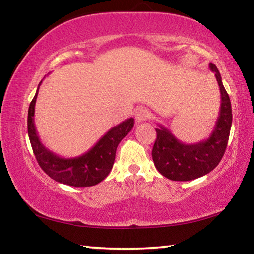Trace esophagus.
<instances>
[{
    "label": "esophagus",
    "mask_w": 254,
    "mask_h": 254,
    "mask_svg": "<svg viewBox=\"0 0 254 254\" xmlns=\"http://www.w3.org/2000/svg\"><path fill=\"white\" fill-rule=\"evenodd\" d=\"M150 118V113L147 109L144 107H140L135 111V120L137 122H143L147 121V120Z\"/></svg>",
    "instance_id": "obj_1"
}]
</instances>
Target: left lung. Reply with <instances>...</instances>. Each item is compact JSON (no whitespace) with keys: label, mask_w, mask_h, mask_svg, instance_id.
Wrapping results in <instances>:
<instances>
[{"label":"left lung","mask_w":254,"mask_h":254,"mask_svg":"<svg viewBox=\"0 0 254 254\" xmlns=\"http://www.w3.org/2000/svg\"><path fill=\"white\" fill-rule=\"evenodd\" d=\"M210 70L220 86L221 109L215 127L208 139L186 144L179 141L168 128L159 126L153 144L152 159L159 173L175 182H188L212 171L222 160L226 150L232 126V106L229 94L222 83L217 67L209 64Z\"/></svg>","instance_id":"8db88e82"}]
</instances>
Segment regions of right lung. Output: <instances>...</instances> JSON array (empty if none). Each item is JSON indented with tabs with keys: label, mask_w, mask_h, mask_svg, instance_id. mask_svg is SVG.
<instances>
[{
	"label": "right lung",
	"mask_w": 254,
	"mask_h": 254,
	"mask_svg": "<svg viewBox=\"0 0 254 254\" xmlns=\"http://www.w3.org/2000/svg\"><path fill=\"white\" fill-rule=\"evenodd\" d=\"M42 80L28 111V134L34 156L41 169L58 183L74 187L94 186L104 180L113 167L119 143L132 130L134 119H127L112 127L87 152L76 158H62L47 149L34 126V106Z\"/></svg>",
	"instance_id": "add662e5"
}]
</instances>
